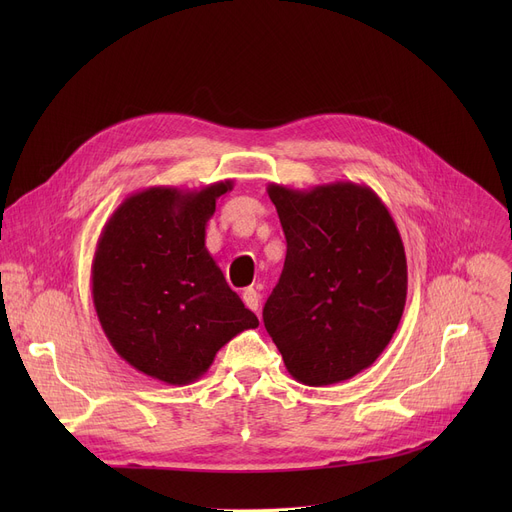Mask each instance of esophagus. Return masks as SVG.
<instances>
[{
    "instance_id": "esophagus-1",
    "label": "esophagus",
    "mask_w": 512,
    "mask_h": 512,
    "mask_svg": "<svg viewBox=\"0 0 512 512\" xmlns=\"http://www.w3.org/2000/svg\"><path fill=\"white\" fill-rule=\"evenodd\" d=\"M242 301H245V305H247L251 311H257L261 297H259V292H257L255 288H247V290H242Z\"/></svg>"
}]
</instances>
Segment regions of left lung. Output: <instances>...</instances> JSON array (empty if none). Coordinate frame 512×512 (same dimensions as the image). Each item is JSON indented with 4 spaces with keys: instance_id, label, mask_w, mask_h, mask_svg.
Returning a JSON list of instances; mask_svg holds the SVG:
<instances>
[{
    "instance_id": "1",
    "label": "left lung",
    "mask_w": 512,
    "mask_h": 512,
    "mask_svg": "<svg viewBox=\"0 0 512 512\" xmlns=\"http://www.w3.org/2000/svg\"><path fill=\"white\" fill-rule=\"evenodd\" d=\"M286 261L263 307L284 365L305 386L353 378L382 355L407 303V257L384 201L338 180L307 191L267 184Z\"/></svg>"
}]
</instances>
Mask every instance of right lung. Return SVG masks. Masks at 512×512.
Wrapping results in <instances>:
<instances>
[{"label":"right lung","instance_id":"obj_1","mask_svg":"<svg viewBox=\"0 0 512 512\" xmlns=\"http://www.w3.org/2000/svg\"><path fill=\"white\" fill-rule=\"evenodd\" d=\"M232 186L143 188L118 205L97 240L99 324L128 365L170 386L197 382L224 344L259 326L205 247L215 201Z\"/></svg>","mask_w":512,"mask_h":512}]
</instances>
